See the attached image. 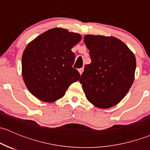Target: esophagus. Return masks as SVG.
<instances>
[{"label":"esophagus","instance_id":"1","mask_svg":"<svg viewBox=\"0 0 150 150\" xmlns=\"http://www.w3.org/2000/svg\"><path fill=\"white\" fill-rule=\"evenodd\" d=\"M83 70H84V68H83V67H82V68L79 69V70H78V71H79V72H80V75H82V73H83Z\"/></svg>","mask_w":150,"mask_h":150}]
</instances>
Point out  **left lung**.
<instances>
[{
	"mask_svg": "<svg viewBox=\"0 0 150 150\" xmlns=\"http://www.w3.org/2000/svg\"><path fill=\"white\" fill-rule=\"evenodd\" d=\"M84 42L91 58L80 79L85 96L96 108H112L132 85L135 56L125 42L113 36L86 35Z\"/></svg>",
	"mask_w": 150,
	"mask_h": 150,
	"instance_id": "1",
	"label": "left lung"
}]
</instances>
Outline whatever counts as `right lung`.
<instances>
[{
    "instance_id": "1",
    "label": "right lung",
    "mask_w": 150,
    "mask_h": 150,
    "mask_svg": "<svg viewBox=\"0 0 150 150\" xmlns=\"http://www.w3.org/2000/svg\"><path fill=\"white\" fill-rule=\"evenodd\" d=\"M82 39L80 34L55 28L29 42L22 56V76L33 95L41 101L53 103L65 95L80 73L72 67L75 53L71 49Z\"/></svg>"
}]
</instances>
